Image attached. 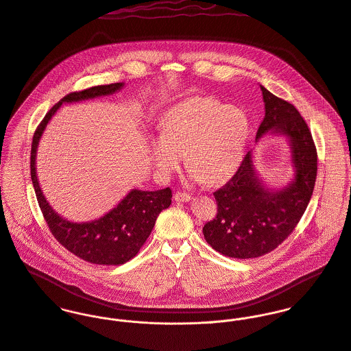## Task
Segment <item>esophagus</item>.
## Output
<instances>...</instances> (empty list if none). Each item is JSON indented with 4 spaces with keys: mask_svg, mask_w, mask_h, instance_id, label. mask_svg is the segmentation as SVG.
<instances>
[{
    "mask_svg": "<svg viewBox=\"0 0 351 351\" xmlns=\"http://www.w3.org/2000/svg\"><path fill=\"white\" fill-rule=\"evenodd\" d=\"M173 198L176 202H190L191 201V197L186 193H176Z\"/></svg>",
    "mask_w": 351,
    "mask_h": 351,
    "instance_id": "esophagus-1",
    "label": "esophagus"
}]
</instances>
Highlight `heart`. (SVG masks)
<instances>
[{"label": "heart", "mask_w": 351, "mask_h": 351, "mask_svg": "<svg viewBox=\"0 0 351 351\" xmlns=\"http://www.w3.org/2000/svg\"><path fill=\"white\" fill-rule=\"evenodd\" d=\"M251 136L245 111L214 97H193L169 108L161 119V136L149 142V157L164 178L182 167L184 153L190 179L219 184L241 165Z\"/></svg>", "instance_id": "1"}]
</instances>
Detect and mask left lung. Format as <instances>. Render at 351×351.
<instances>
[{"label":"left lung","mask_w":351,"mask_h":351,"mask_svg":"<svg viewBox=\"0 0 351 351\" xmlns=\"http://www.w3.org/2000/svg\"><path fill=\"white\" fill-rule=\"evenodd\" d=\"M265 118L258 143L266 136L285 137L290 150L293 176L274 189L255 169L250 150L236 175L214 193L218 213L205 223L204 236L219 254L250 259L276 250L293 232L306 209L317 172V153L312 134L297 108L261 85Z\"/></svg>","instance_id":"obj_1"}]
</instances>
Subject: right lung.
Wrapping results in <instances>:
<instances>
[{
	"label": "right lung",
	"mask_w": 351,
	"mask_h": 351,
	"mask_svg": "<svg viewBox=\"0 0 351 351\" xmlns=\"http://www.w3.org/2000/svg\"><path fill=\"white\" fill-rule=\"evenodd\" d=\"M125 82L97 85L61 99L36 129L31 147V179L39 208L54 237L75 256L95 265H123L134 258L149 237L158 214L171 205V189L142 191L133 189L114 209L97 219L75 222L64 218L46 199L36 175V153L40 138L62 104L114 95Z\"/></svg>",
	"instance_id": "1"
}]
</instances>
